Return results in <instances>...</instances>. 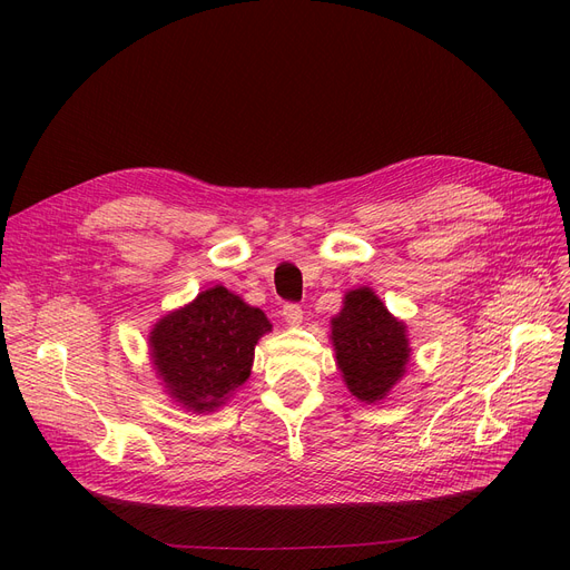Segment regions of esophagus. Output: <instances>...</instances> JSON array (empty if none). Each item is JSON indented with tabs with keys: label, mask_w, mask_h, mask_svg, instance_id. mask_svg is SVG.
Returning <instances> with one entry per match:
<instances>
[{
	"label": "esophagus",
	"mask_w": 570,
	"mask_h": 570,
	"mask_svg": "<svg viewBox=\"0 0 570 570\" xmlns=\"http://www.w3.org/2000/svg\"><path fill=\"white\" fill-rule=\"evenodd\" d=\"M282 316L288 325H301L303 323V307L295 305V303H286L282 309Z\"/></svg>",
	"instance_id": "obj_1"
}]
</instances>
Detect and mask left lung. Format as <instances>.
Masks as SVG:
<instances>
[{
  "label": "left lung",
  "mask_w": 570,
  "mask_h": 570,
  "mask_svg": "<svg viewBox=\"0 0 570 570\" xmlns=\"http://www.w3.org/2000/svg\"><path fill=\"white\" fill-rule=\"evenodd\" d=\"M333 346L348 391L363 402L383 400L409 361L404 323L370 288L348 291L344 309L333 318Z\"/></svg>",
  "instance_id": "8db88e82"
}]
</instances>
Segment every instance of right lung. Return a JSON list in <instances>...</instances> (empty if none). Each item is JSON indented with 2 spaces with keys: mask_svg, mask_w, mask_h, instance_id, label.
Listing matches in <instances>:
<instances>
[{
  "mask_svg": "<svg viewBox=\"0 0 570 570\" xmlns=\"http://www.w3.org/2000/svg\"><path fill=\"white\" fill-rule=\"evenodd\" d=\"M269 321L224 286L161 318L149 346L170 395L191 411H215L226 395L249 379L254 346Z\"/></svg>",
  "mask_w": 570,
  "mask_h": 570,
  "instance_id": "1",
  "label": "right lung"
}]
</instances>
